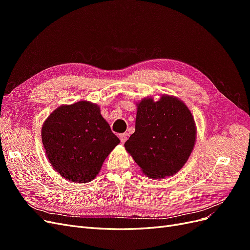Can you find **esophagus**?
Wrapping results in <instances>:
<instances>
[{"label": "esophagus", "mask_w": 250, "mask_h": 250, "mask_svg": "<svg viewBox=\"0 0 250 250\" xmlns=\"http://www.w3.org/2000/svg\"><path fill=\"white\" fill-rule=\"evenodd\" d=\"M127 133H121L120 135H119V138H120V141L122 142V143H125L126 142V140H127Z\"/></svg>", "instance_id": "34e87169"}]
</instances>
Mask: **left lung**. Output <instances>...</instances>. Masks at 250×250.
Instances as JSON below:
<instances>
[{
  "label": "left lung",
  "instance_id": "8db88e82",
  "mask_svg": "<svg viewBox=\"0 0 250 250\" xmlns=\"http://www.w3.org/2000/svg\"><path fill=\"white\" fill-rule=\"evenodd\" d=\"M135 104V131L125 143L126 151L148 177L174 175L188 162L196 142L191 110L171 95L157 101L147 97Z\"/></svg>",
  "mask_w": 250,
  "mask_h": 250
}]
</instances>
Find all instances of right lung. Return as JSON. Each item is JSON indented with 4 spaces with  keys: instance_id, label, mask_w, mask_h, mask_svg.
Masks as SVG:
<instances>
[{
    "instance_id": "obj_1",
    "label": "right lung",
    "mask_w": 250,
    "mask_h": 250,
    "mask_svg": "<svg viewBox=\"0 0 250 250\" xmlns=\"http://www.w3.org/2000/svg\"><path fill=\"white\" fill-rule=\"evenodd\" d=\"M42 141L52 167L63 178L89 183L120 140L100 107L89 101L60 105L42 127Z\"/></svg>"
}]
</instances>
